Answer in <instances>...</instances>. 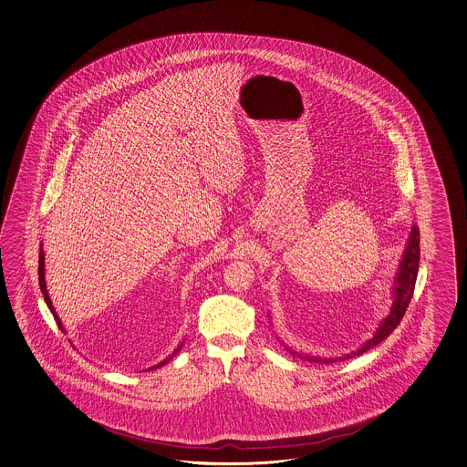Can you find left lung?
<instances>
[{"label": "left lung", "mask_w": 467, "mask_h": 467, "mask_svg": "<svg viewBox=\"0 0 467 467\" xmlns=\"http://www.w3.org/2000/svg\"><path fill=\"white\" fill-rule=\"evenodd\" d=\"M419 263H420V231L419 226H413L410 233L409 241H407V248L403 251L401 262L399 265V272L395 276V285H393V306L388 314V317L381 320L379 327L376 329L375 336L369 341L364 342L363 346L351 354H346L344 358H316V356H308V354L296 353L294 349L286 348L294 356H298L300 359H307L308 363H336V361H344L349 359L353 356L369 351L371 348L378 346L379 342L385 341L388 336L397 329L400 320L405 316V310L409 307L410 300L415 290V282H417V275H419Z\"/></svg>", "instance_id": "obj_1"}]
</instances>
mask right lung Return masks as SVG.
<instances>
[{
	"label": "right lung",
	"mask_w": 467,
	"mask_h": 467,
	"mask_svg": "<svg viewBox=\"0 0 467 467\" xmlns=\"http://www.w3.org/2000/svg\"><path fill=\"white\" fill-rule=\"evenodd\" d=\"M38 284H40V290H42V294H44V298H46L47 306L50 308V312L54 314V317H56V322H57L58 329L64 330V326H62V322H60V318H58L57 312H56V308L52 306V300H50V296H48V292H47V284H46V256H44V250H42V246H40V253H38ZM182 349V344H179V348L171 353V356H169L167 359H163L161 363L155 364V366H151L150 369H157L160 366H163V364L169 363L171 358L175 356V354L179 353Z\"/></svg>",
	"instance_id": "add662e5"
}]
</instances>
